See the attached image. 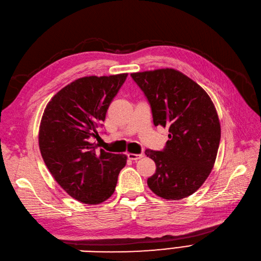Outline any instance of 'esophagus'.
Returning a JSON list of instances; mask_svg holds the SVG:
<instances>
[{
  "instance_id": "34e87169",
  "label": "esophagus",
  "mask_w": 261,
  "mask_h": 261,
  "mask_svg": "<svg viewBox=\"0 0 261 261\" xmlns=\"http://www.w3.org/2000/svg\"><path fill=\"white\" fill-rule=\"evenodd\" d=\"M127 155H128V158L130 159V160H132V161H138V160H140L141 158H143V156H144V154H143V153H140V154H135V153H128Z\"/></svg>"
}]
</instances>
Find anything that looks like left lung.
I'll return each mask as SVG.
<instances>
[{
	"mask_svg": "<svg viewBox=\"0 0 261 261\" xmlns=\"http://www.w3.org/2000/svg\"><path fill=\"white\" fill-rule=\"evenodd\" d=\"M131 76L148 100L154 126L169 133L161 151H145L156 166L147 185L164 199L186 198L205 182L214 165L221 140L217 110L205 90L178 70Z\"/></svg>",
	"mask_w": 261,
	"mask_h": 261,
	"instance_id": "1",
	"label": "left lung"
}]
</instances>
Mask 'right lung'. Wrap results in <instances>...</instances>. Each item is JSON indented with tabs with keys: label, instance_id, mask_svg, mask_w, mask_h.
<instances>
[{
	"label": "right lung",
	"instance_id": "1",
	"mask_svg": "<svg viewBox=\"0 0 261 261\" xmlns=\"http://www.w3.org/2000/svg\"><path fill=\"white\" fill-rule=\"evenodd\" d=\"M128 73L84 76L68 84L44 109L39 148L54 179L74 199L96 205L114 193L127 156L100 149L90 139L100 138L107 111Z\"/></svg>",
	"mask_w": 261,
	"mask_h": 261
}]
</instances>
